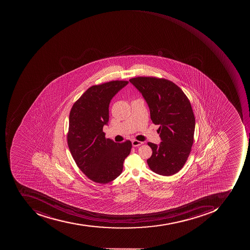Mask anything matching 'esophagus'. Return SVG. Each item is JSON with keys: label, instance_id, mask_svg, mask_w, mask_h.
<instances>
[{"label": "esophagus", "instance_id": "1", "mask_svg": "<svg viewBox=\"0 0 250 250\" xmlns=\"http://www.w3.org/2000/svg\"><path fill=\"white\" fill-rule=\"evenodd\" d=\"M131 143H132L133 146L134 147L138 146H141V144H143V142H141V141H136V140H134Z\"/></svg>", "mask_w": 250, "mask_h": 250}]
</instances>
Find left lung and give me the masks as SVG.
Returning a JSON list of instances; mask_svg holds the SVG:
<instances>
[{
	"instance_id": "1",
	"label": "left lung",
	"mask_w": 250,
	"mask_h": 250,
	"mask_svg": "<svg viewBox=\"0 0 250 250\" xmlns=\"http://www.w3.org/2000/svg\"><path fill=\"white\" fill-rule=\"evenodd\" d=\"M148 104L152 123L159 125L162 142L148 143L152 155L149 168L162 176L177 173L186 163L194 141L195 119L183 90L170 80L155 77L129 80Z\"/></svg>"
}]
</instances>
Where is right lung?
Segmentation results:
<instances>
[{
    "label": "right lung",
    "instance_id": "add662e5",
    "mask_svg": "<svg viewBox=\"0 0 250 250\" xmlns=\"http://www.w3.org/2000/svg\"><path fill=\"white\" fill-rule=\"evenodd\" d=\"M127 81H111L90 87L70 110L67 144L79 168L90 180L106 184L121 174L131 141L106 139L103 127L109 122V106Z\"/></svg>",
    "mask_w": 250,
    "mask_h": 250
}]
</instances>
